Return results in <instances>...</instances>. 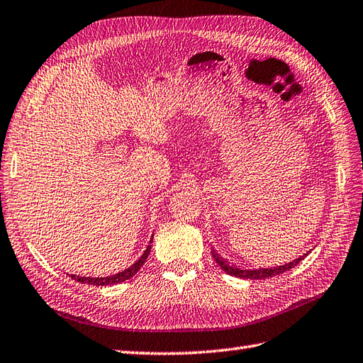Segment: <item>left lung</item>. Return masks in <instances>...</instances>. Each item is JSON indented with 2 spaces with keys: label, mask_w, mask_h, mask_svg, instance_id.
I'll use <instances>...</instances> for the list:
<instances>
[{
  "label": "left lung",
  "mask_w": 363,
  "mask_h": 363,
  "mask_svg": "<svg viewBox=\"0 0 363 363\" xmlns=\"http://www.w3.org/2000/svg\"><path fill=\"white\" fill-rule=\"evenodd\" d=\"M212 257H214V260L220 264V268H222L225 272H228L229 276H234V277H242V279H250V280H262V279H268V277H274V276H279V274H284L286 271H289L291 268H294L297 263L302 262L305 257V255H300L298 259L289 262V263H285L281 264V267H274V268H259V269H242V268H237L234 267V264H229L226 260H223L220 255L212 250Z\"/></svg>",
  "instance_id": "obj_1"
}]
</instances>
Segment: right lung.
Returning a JSON list of instances; mask_svg holds the SVG:
<instances>
[{"label":"right lung","mask_w":363,"mask_h":363,"mask_svg":"<svg viewBox=\"0 0 363 363\" xmlns=\"http://www.w3.org/2000/svg\"><path fill=\"white\" fill-rule=\"evenodd\" d=\"M149 252H151V246H147L146 251L143 252V255H141V257L134 264H132V267H129L128 269L121 271L118 274H113V276H109V277H82V276H75V274H70V279L79 281V284H87V285H95V286H106V285L121 284V281H125V280L135 276V274L138 272V269L143 267V263L146 262Z\"/></svg>","instance_id":"1"}]
</instances>
